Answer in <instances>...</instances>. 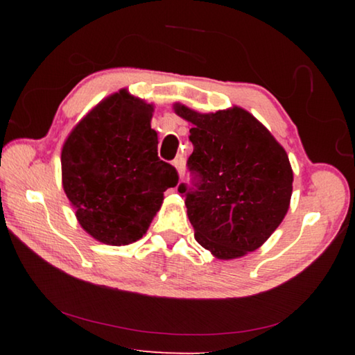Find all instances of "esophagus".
Instances as JSON below:
<instances>
[{
	"label": "esophagus",
	"instance_id": "obj_1",
	"mask_svg": "<svg viewBox=\"0 0 355 355\" xmlns=\"http://www.w3.org/2000/svg\"><path fill=\"white\" fill-rule=\"evenodd\" d=\"M172 164L177 169L180 178H183V175H184V158H183V156H177V158L173 159Z\"/></svg>",
	"mask_w": 355,
	"mask_h": 355
}]
</instances>
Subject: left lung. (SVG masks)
<instances>
[{
	"mask_svg": "<svg viewBox=\"0 0 355 355\" xmlns=\"http://www.w3.org/2000/svg\"><path fill=\"white\" fill-rule=\"evenodd\" d=\"M192 123V186H178L196 239L219 260L257 250L290 208L293 171L285 148L243 107L200 114L175 103Z\"/></svg>",
	"mask_w": 355,
	"mask_h": 355,
	"instance_id": "left-lung-1",
	"label": "left lung"
}]
</instances>
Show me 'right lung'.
Instances as JSON below:
<instances>
[{
  "instance_id": "add662e5",
  "label": "right lung",
  "mask_w": 355,
  "mask_h": 355,
  "mask_svg": "<svg viewBox=\"0 0 355 355\" xmlns=\"http://www.w3.org/2000/svg\"><path fill=\"white\" fill-rule=\"evenodd\" d=\"M153 105L122 89L71 130L61 153L62 188L89 235L127 245L146 235L175 167L158 158Z\"/></svg>"
}]
</instances>
